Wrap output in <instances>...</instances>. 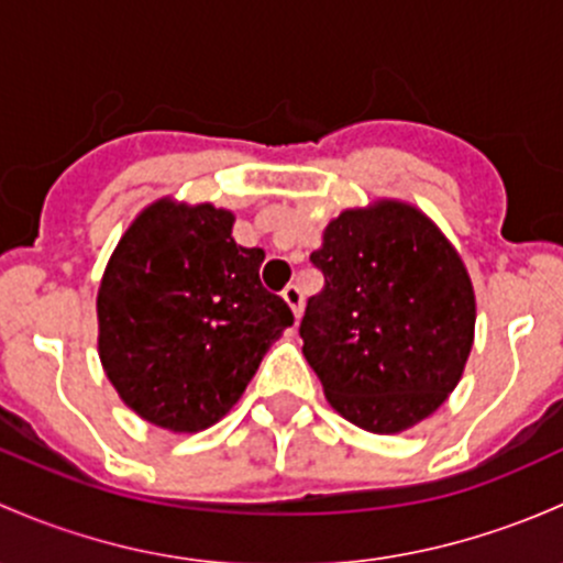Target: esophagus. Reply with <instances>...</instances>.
Masks as SVG:
<instances>
[{
    "label": "esophagus",
    "instance_id": "34e87169",
    "mask_svg": "<svg viewBox=\"0 0 563 563\" xmlns=\"http://www.w3.org/2000/svg\"><path fill=\"white\" fill-rule=\"evenodd\" d=\"M282 298L287 300V306L292 309L295 320H300V314H303V292H300L298 284H287L282 292Z\"/></svg>",
    "mask_w": 563,
    "mask_h": 563
}]
</instances>
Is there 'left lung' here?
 Masks as SVG:
<instances>
[{
  "label": "left lung",
  "mask_w": 563,
  "mask_h": 563,
  "mask_svg": "<svg viewBox=\"0 0 563 563\" xmlns=\"http://www.w3.org/2000/svg\"><path fill=\"white\" fill-rule=\"evenodd\" d=\"M324 287L300 339L330 407L371 433L437 411L474 339V289L448 239L415 208L344 211L311 254Z\"/></svg>",
  "instance_id": "left-lung-1"
}]
</instances>
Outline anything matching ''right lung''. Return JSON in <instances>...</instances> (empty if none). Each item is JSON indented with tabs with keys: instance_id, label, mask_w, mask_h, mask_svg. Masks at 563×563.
<instances>
[{
	"instance_id": "obj_1",
	"label": "right lung",
	"mask_w": 563,
	"mask_h": 563,
	"mask_svg": "<svg viewBox=\"0 0 563 563\" xmlns=\"http://www.w3.org/2000/svg\"><path fill=\"white\" fill-rule=\"evenodd\" d=\"M233 213L154 202L110 257L97 295L100 357L121 401L167 431L230 411L292 311L260 282L263 249L233 241Z\"/></svg>"
}]
</instances>
